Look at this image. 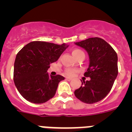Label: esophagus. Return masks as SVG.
Segmentation results:
<instances>
[{"mask_svg":"<svg viewBox=\"0 0 132 132\" xmlns=\"http://www.w3.org/2000/svg\"><path fill=\"white\" fill-rule=\"evenodd\" d=\"M66 80L70 81V80H72V79H71V78H69V77H66Z\"/></svg>","mask_w":132,"mask_h":132,"instance_id":"esophagus-1","label":"esophagus"}]
</instances>
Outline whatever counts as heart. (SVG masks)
I'll list each match as a JSON object with an SVG mask.
<instances>
[{"mask_svg": "<svg viewBox=\"0 0 132 132\" xmlns=\"http://www.w3.org/2000/svg\"><path fill=\"white\" fill-rule=\"evenodd\" d=\"M81 52H82L81 50H78V49H75V50H73V52H72V54L76 58L79 54H80ZM78 72V69L76 68H67L65 69V73L66 75L67 76H73L75 74Z\"/></svg>", "mask_w": 132, "mask_h": 132, "instance_id": "heart-1", "label": "heart"}]
</instances>
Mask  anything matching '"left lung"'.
I'll use <instances>...</instances> for the list:
<instances>
[{
  "mask_svg": "<svg viewBox=\"0 0 132 132\" xmlns=\"http://www.w3.org/2000/svg\"><path fill=\"white\" fill-rule=\"evenodd\" d=\"M88 53L90 63L84 76L89 80H81L82 85L75 95L87 104L99 102L110 91L118 73V56L109 44L100 38H90L76 42Z\"/></svg>",
  "mask_w": 132,
  "mask_h": 132,
  "instance_id": "8db88e82",
  "label": "left lung"
}]
</instances>
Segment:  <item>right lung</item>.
<instances>
[{"mask_svg": "<svg viewBox=\"0 0 132 132\" xmlns=\"http://www.w3.org/2000/svg\"><path fill=\"white\" fill-rule=\"evenodd\" d=\"M68 47L65 44L34 41L26 45L17 53L14 67V81L26 100L42 104L52 98L58 84L65 79L61 75H49L50 64L57 61Z\"/></svg>", "mask_w": 132, "mask_h": 132, "instance_id": "1", "label": "right lung"}]
</instances>
